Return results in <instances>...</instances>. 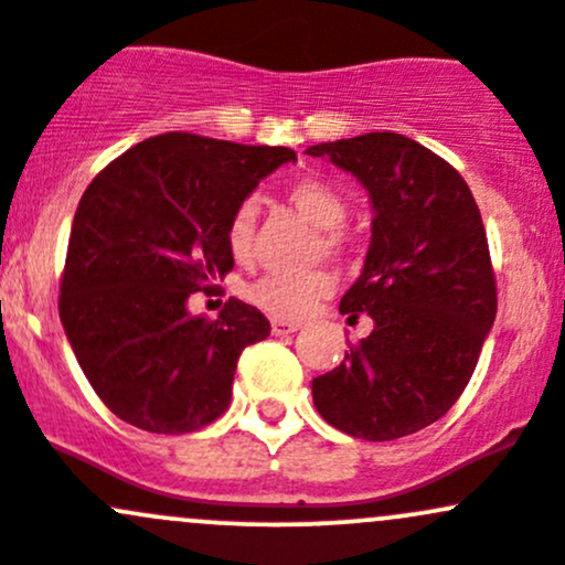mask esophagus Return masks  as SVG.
Wrapping results in <instances>:
<instances>
[{
  "mask_svg": "<svg viewBox=\"0 0 565 565\" xmlns=\"http://www.w3.org/2000/svg\"><path fill=\"white\" fill-rule=\"evenodd\" d=\"M299 321H288V318H275L271 321V331H275L277 337H285V334H294L296 329H299Z\"/></svg>",
  "mask_w": 565,
  "mask_h": 565,
  "instance_id": "1",
  "label": "esophagus"
}]
</instances>
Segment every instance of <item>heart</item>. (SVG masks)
Masks as SVG:
<instances>
[{
  "mask_svg": "<svg viewBox=\"0 0 565 565\" xmlns=\"http://www.w3.org/2000/svg\"><path fill=\"white\" fill-rule=\"evenodd\" d=\"M285 198L301 217L310 220L316 228H321L318 253L331 255V258H345L351 253L353 239L342 228L348 217V201L334 184L321 177H301L285 188ZM255 217H258V209H255L253 198L242 201L231 214L225 239H228V247L236 260H247L249 253H253ZM331 290H334V275L326 269H312L301 271V275L260 277L249 288V299L277 318H301L310 316Z\"/></svg>",
  "mask_w": 565,
  "mask_h": 565,
  "instance_id": "obj_1",
  "label": "heart"
}]
</instances>
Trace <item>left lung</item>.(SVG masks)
<instances>
[{"label": "left lung", "instance_id": "1", "mask_svg": "<svg viewBox=\"0 0 565 565\" xmlns=\"http://www.w3.org/2000/svg\"><path fill=\"white\" fill-rule=\"evenodd\" d=\"M307 154L351 171L375 209L364 271L340 301L348 321L367 312L375 326L340 367L312 381V399L353 438H405L457 403L495 323L481 212L455 166L399 132L318 143Z\"/></svg>", "mask_w": 565, "mask_h": 565}]
</instances>
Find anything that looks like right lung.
Segmentation results:
<instances>
[{
    "instance_id": "right-lung-1",
    "label": "right lung",
    "mask_w": 565,
    "mask_h": 565,
    "mask_svg": "<svg viewBox=\"0 0 565 565\" xmlns=\"http://www.w3.org/2000/svg\"><path fill=\"white\" fill-rule=\"evenodd\" d=\"M294 149L162 132L110 160L81 195L60 280V318L86 381L121 422L157 435L206 427L231 405L236 362L269 337L228 299L190 316L195 290L234 269V209Z\"/></svg>"
}]
</instances>
